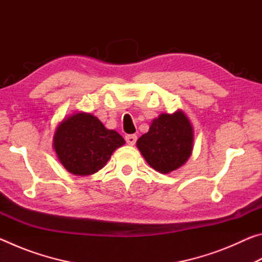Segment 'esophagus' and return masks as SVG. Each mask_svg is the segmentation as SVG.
I'll list each match as a JSON object with an SVG mask.
<instances>
[{
	"instance_id": "obj_1",
	"label": "esophagus",
	"mask_w": 262,
	"mask_h": 262,
	"mask_svg": "<svg viewBox=\"0 0 262 262\" xmlns=\"http://www.w3.org/2000/svg\"><path fill=\"white\" fill-rule=\"evenodd\" d=\"M126 142L129 145H134L136 143V140H137V136L135 134H130V135H126Z\"/></svg>"
}]
</instances>
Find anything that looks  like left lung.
<instances>
[{
    "label": "left lung",
    "mask_w": 262,
    "mask_h": 262,
    "mask_svg": "<svg viewBox=\"0 0 262 262\" xmlns=\"http://www.w3.org/2000/svg\"><path fill=\"white\" fill-rule=\"evenodd\" d=\"M194 132L183 111L162 113L149 132L136 142L145 161L161 173H170L187 162L193 150Z\"/></svg>",
    "instance_id": "8db88e82"
}]
</instances>
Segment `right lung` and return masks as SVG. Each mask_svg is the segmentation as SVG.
Returning <instances> with one entry per match:
<instances>
[{"label": "right lung", "mask_w": 262, "mask_h": 262, "mask_svg": "<svg viewBox=\"0 0 262 262\" xmlns=\"http://www.w3.org/2000/svg\"><path fill=\"white\" fill-rule=\"evenodd\" d=\"M126 142L115 130L106 129L90 113H75L57 126L53 148L70 173L90 176L103 168L114 150Z\"/></svg>", "instance_id": "right-lung-1"}]
</instances>
